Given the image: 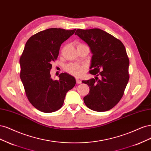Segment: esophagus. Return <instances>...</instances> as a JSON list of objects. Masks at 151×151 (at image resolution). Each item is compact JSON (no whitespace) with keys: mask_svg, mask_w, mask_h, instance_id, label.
Returning <instances> with one entry per match:
<instances>
[{"mask_svg":"<svg viewBox=\"0 0 151 151\" xmlns=\"http://www.w3.org/2000/svg\"><path fill=\"white\" fill-rule=\"evenodd\" d=\"M76 83H77V84H80V83H81V81L80 79H78V78H76Z\"/></svg>","mask_w":151,"mask_h":151,"instance_id":"34e87169","label":"esophagus"}]
</instances>
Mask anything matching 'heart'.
I'll return each mask as SVG.
<instances>
[{
	"label": "heart",
	"mask_w": 151,
	"mask_h": 151,
	"mask_svg": "<svg viewBox=\"0 0 151 151\" xmlns=\"http://www.w3.org/2000/svg\"><path fill=\"white\" fill-rule=\"evenodd\" d=\"M83 66H82L78 64H76V63H70V64L68 65L65 70L67 72L69 73L76 76H80L82 75L83 72Z\"/></svg>",
	"instance_id": "b5f03b06"
}]
</instances>
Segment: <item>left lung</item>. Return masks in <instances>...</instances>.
Instances as JSON below:
<instances>
[{
    "label": "left lung",
    "instance_id": "1",
    "mask_svg": "<svg viewBox=\"0 0 151 151\" xmlns=\"http://www.w3.org/2000/svg\"><path fill=\"white\" fill-rule=\"evenodd\" d=\"M75 35L90 47V73L96 75L95 78L82 81L90 87L89 93L83 98L85 104L94 111L109 110L122 99L129 80V60L125 46L100 29H78Z\"/></svg>",
    "mask_w": 151,
    "mask_h": 151
}]
</instances>
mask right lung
<instances>
[{
	"mask_svg": "<svg viewBox=\"0 0 151 151\" xmlns=\"http://www.w3.org/2000/svg\"><path fill=\"white\" fill-rule=\"evenodd\" d=\"M75 31L47 29L33 35L26 43L20 58L21 80L29 101L42 112L59 110L66 93L76 84L75 78L66 73H61L58 80H52L50 74L62 43Z\"/></svg>",
	"mask_w": 151,
	"mask_h": 151,
	"instance_id": "obj_1",
	"label": "right lung"
}]
</instances>
